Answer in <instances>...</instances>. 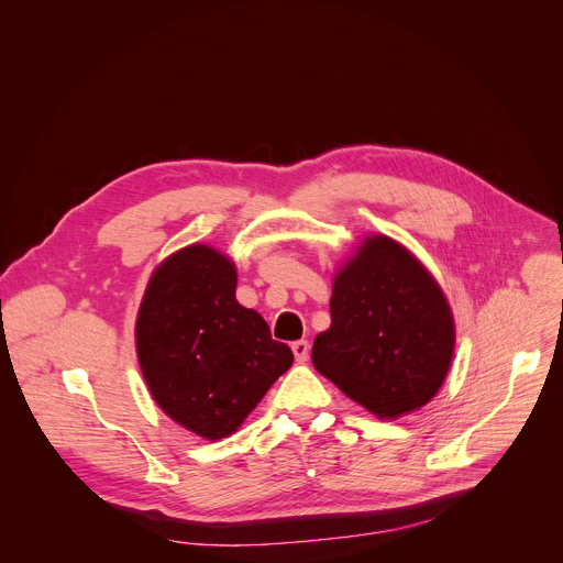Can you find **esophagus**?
<instances>
[{"label": "esophagus", "instance_id": "34e87169", "mask_svg": "<svg viewBox=\"0 0 563 563\" xmlns=\"http://www.w3.org/2000/svg\"><path fill=\"white\" fill-rule=\"evenodd\" d=\"M291 352H294V356H296V361L298 363H305L307 358H309V343L307 341H294L291 343Z\"/></svg>", "mask_w": 563, "mask_h": 563}]
</instances>
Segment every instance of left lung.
I'll use <instances>...</instances> for the list:
<instances>
[{
  "instance_id": "8db88e82",
  "label": "left lung",
  "mask_w": 563,
  "mask_h": 563,
  "mask_svg": "<svg viewBox=\"0 0 563 563\" xmlns=\"http://www.w3.org/2000/svg\"><path fill=\"white\" fill-rule=\"evenodd\" d=\"M330 313L311 363L354 404L394 421L437 396L454 358V316L406 245L385 233L363 235L332 276Z\"/></svg>"
}]
</instances>
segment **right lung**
<instances>
[{"instance_id":"add662e5","label":"right lung","mask_w":563,"mask_h":563,"mask_svg":"<svg viewBox=\"0 0 563 563\" xmlns=\"http://www.w3.org/2000/svg\"><path fill=\"white\" fill-rule=\"evenodd\" d=\"M235 263L194 243L153 269L135 318V354L155 406L207 441L243 426L294 363L265 318L235 300Z\"/></svg>"}]
</instances>
